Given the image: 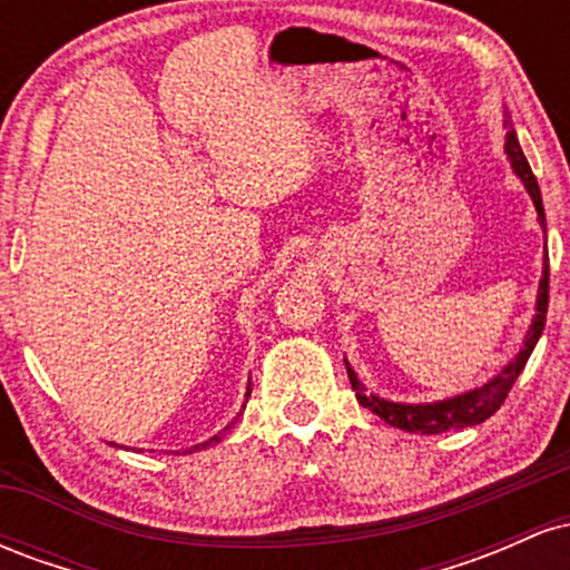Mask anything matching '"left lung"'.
I'll use <instances>...</instances> for the list:
<instances>
[{"label":"left lung","instance_id":"1","mask_svg":"<svg viewBox=\"0 0 570 570\" xmlns=\"http://www.w3.org/2000/svg\"><path fill=\"white\" fill-rule=\"evenodd\" d=\"M509 122L512 120H509V115H507L503 117V126H509ZM503 149H507L509 160H512L514 174L520 176L522 185H525V189H528V195L533 198L535 212H539V222L547 233V217H544V203H541L539 181H535V176L531 171V166H528L525 155H522L520 141H517V134L512 128H509ZM547 307H549V263L544 257V276H541V281H539V297H535V316L531 322V330H528L525 340H522L520 353H517V356L499 372V375L490 377V381L485 385H480V389L466 391V394H458V396L440 399V402H426V404H404V402H389V399H383V396L367 394V389L358 383L356 372H353L348 367V362H345L358 404H364V407L375 412L377 417H383L389 426L410 431V434H442V431L469 429V426H476V423L488 421L493 412H499L503 399L509 396V391H512L514 381L520 377L522 367H525V362L531 358L535 343H539L541 332H544Z\"/></svg>","mask_w":570,"mask_h":570}]
</instances>
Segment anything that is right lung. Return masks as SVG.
Wrapping results in <instances>:
<instances>
[{"instance_id":"obj_1","label":"right lung","mask_w":570,"mask_h":570,"mask_svg":"<svg viewBox=\"0 0 570 570\" xmlns=\"http://www.w3.org/2000/svg\"><path fill=\"white\" fill-rule=\"evenodd\" d=\"M248 394H252V381H248V391H246V396ZM244 407H246V404H244ZM227 429H230V426H227ZM225 429V431H227ZM222 440V434H217V436H212V440H206V442H200V444H195V448H189V453H195V450H206V448H212V444H217Z\"/></svg>"}]
</instances>
